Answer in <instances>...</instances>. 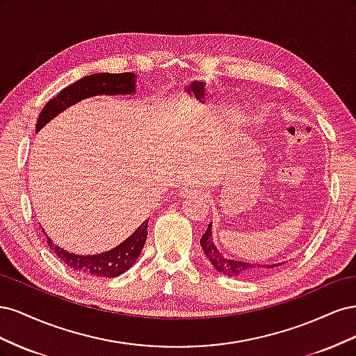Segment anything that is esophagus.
<instances>
[{"label": "esophagus", "mask_w": 356, "mask_h": 356, "mask_svg": "<svg viewBox=\"0 0 356 356\" xmlns=\"http://www.w3.org/2000/svg\"><path fill=\"white\" fill-rule=\"evenodd\" d=\"M182 196H184V197H195L200 202L207 200V195H204L203 191L195 188V187H186L184 190H182Z\"/></svg>", "instance_id": "1"}]
</instances>
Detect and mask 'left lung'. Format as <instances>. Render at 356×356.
<instances>
[{
  "mask_svg": "<svg viewBox=\"0 0 356 356\" xmlns=\"http://www.w3.org/2000/svg\"><path fill=\"white\" fill-rule=\"evenodd\" d=\"M212 225H208V230L203 233L200 238V245L203 248L204 255L208 257L211 264L217 268V270L225 276H233V277H251L255 275L264 273L266 270H270L273 267H277V264H251L245 261L238 260H230V258H225L218 250L217 246L213 245L212 241Z\"/></svg>",
  "mask_w": 356,
  "mask_h": 356,
  "instance_id": "8db88e82",
  "label": "left lung"
}]
</instances>
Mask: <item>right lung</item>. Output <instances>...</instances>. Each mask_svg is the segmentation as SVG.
I'll return each instance as SVG.
<instances>
[{
	"label": "right lung",
	"instance_id": "right-lung-1",
	"mask_svg": "<svg viewBox=\"0 0 356 356\" xmlns=\"http://www.w3.org/2000/svg\"><path fill=\"white\" fill-rule=\"evenodd\" d=\"M135 79L136 75L134 72H122V74H110V72H101V74H92L86 75L79 81L72 83L68 88L60 90L56 98L50 99L44 108L41 110L35 132H40V129L47 124L51 118H55L68 106L80 102L81 99L90 98V96L98 95H132L135 93ZM147 227L148 220H145L139 227L129 236V238L122 242L113 250L96 254V255H77L62 250L58 245L51 242L47 238V243L50 250L58 255V258L65 263L72 270L89 273L90 276L98 277H115L118 275L124 273L131 268L135 261L138 260L139 254H141L143 248L147 241Z\"/></svg>",
	"mask_w": 356,
	"mask_h": 356
}]
</instances>
